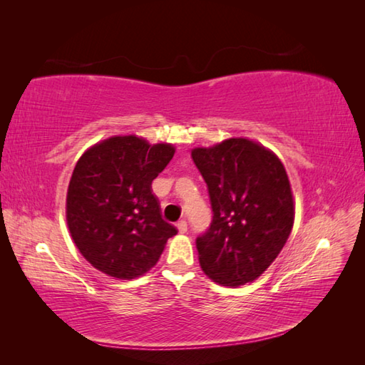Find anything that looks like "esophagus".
<instances>
[{
	"label": "esophagus",
	"instance_id": "esophagus-1",
	"mask_svg": "<svg viewBox=\"0 0 365 365\" xmlns=\"http://www.w3.org/2000/svg\"><path fill=\"white\" fill-rule=\"evenodd\" d=\"M177 229H178V232H180V234H187V232H188V222L185 221V220L178 221L177 222Z\"/></svg>",
	"mask_w": 365,
	"mask_h": 365
}]
</instances>
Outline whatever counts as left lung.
Returning a JSON list of instances; mask_svg holds the SVG:
<instances>
[{"mask_svg":"<svg viewBox=\"0 0 365 365\" xmlns=\"http://www.w3.org/2000/svg\"><path fill=\"white\" fill-rule=\"evenodd\" d=\"M210 196L213 220L196 238L199 263L213 282H252L282 251L294 220L293 195L276 155L246 138L191 152Z\"/></svg>","mask_w":365,"mask_h":365,"instance_id":"1","label":"left lung"}]
</instances>
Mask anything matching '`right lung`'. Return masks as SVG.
Returning <instances> with one entry per match:
<instances>
[{
	"mask_svg": "<svg viewBox=\"0 0 365 365\" xmlns=\"http://www.w3.org/2000/svg\"><path fill=\"white\" fill-rule=\"evenodd\" d=\"M174 145H150L135 135L92 145L68 183L66 216L83 257L102 273L135 279L147 273L177 229L161 218L153 178L174 157Z\"/></svg>",
	"mask_w": 365,
	"mask_h": 365,
	"instance_id": "right-lung-1",
	"label": "right lung"
}]
</instances>
